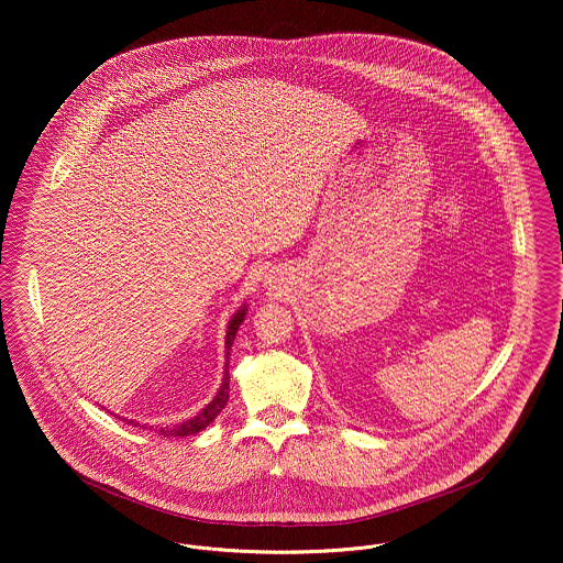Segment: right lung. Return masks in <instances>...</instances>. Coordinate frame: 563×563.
I'll return each instance as SVG.
<instances>
[{
    "label": "right lung",
    "instance_id": "1",
    "mask_svg": "<svg viewBox=\"0 0 563 563\" xmlns=\"http://www.w3.org/2000/svg\"><path fill=\"white\" fill-rule=\"evenodd\" d=\"M244 314H246V308L242 306L241 310L232 317V321L228 324V333H225V375H223V382H221V388H219V393L214 395L213 401L209 402L198 416H194L191 420H186V422H181V424H175V427H166V429H161V434L164 437H189V434H196V432H200V430L207 429L211 422H213L214 418L219 416V411L225 407V402H228V390H230V374H228V365H230V350H232V344H234V338H236V333H239V327H241L242 321H244ZM129 424H133L136 427L139 422H134V420H126Z\"/></svg>",
    "mask_w": 563,
    "mask_h": 563
}]
</instances>
